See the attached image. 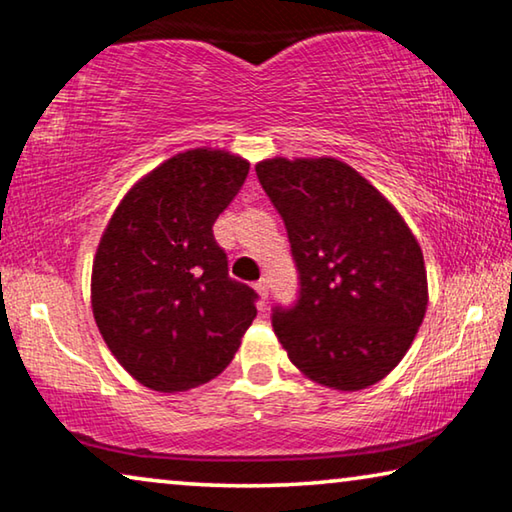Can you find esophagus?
Wrapping results in <instances>:
<instances>
[{"label": "esophagus", "instance_id": "esophagus-1", "mask_svg": "<svg viewBox=\"0 0 512 512\" xmlns=\"http://www.w3.org/2000/svg\"><path fill=\"white\" fill-rule=\"evenodd\" d=\"M255 291L259 294V298H262V303L264 300H269V280L262 278L259 282H255Z\"/></svg>", "mask_w": 512, "mask_h": 512}]
</instances>
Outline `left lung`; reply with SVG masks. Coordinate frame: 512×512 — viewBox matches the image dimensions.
<instances>
[{"instance_id": "left-lung-1", "label": "left lung", "mask_w": 512, "mask_h": 512, "mask_svg": "<svg viewBox=\"0 0 512 512\" xmlns=\"http://www.w3.org/2000/svg\"><path fill=\"white\" fill-rule=\"evenodd\" d=\"M259 184L287 227L300 294L273 330L314 383L358 392L403 360L424 321V255L408 223L344 161L264 159Z\"/></svg>"}]
</instances>
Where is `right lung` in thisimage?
I'll use <instances>...</instances> for the list:
<instances>
[{
  "mask_svg": "<svg viewBox=\"0 0 512 512\" xmlns=\"http://www.w3.org/2000/svg\"><path fill=\"white\" fill-rule=\"evenodd\" d=\"M248 168L225 150L175 154L127 191L104 227L91 278L95 323L123 369L154 392L216 378L257 316V294L227 275L212 230Z\"/></svg>",
  "mask_w": 512,
  "mask_h": 512,
  "instance_id": "obj_1",
  "label": "right lung"
}]
</instances>
